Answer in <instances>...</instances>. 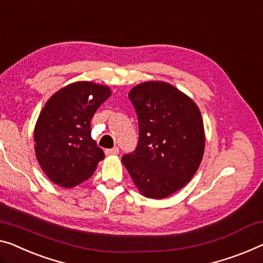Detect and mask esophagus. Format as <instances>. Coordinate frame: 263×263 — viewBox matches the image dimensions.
Returning a JSON list of instances; mask_svg holds the SVG:
<instances>
[{
    "label": "esophagus",
    "instance_id": "34e87169",
    "mask_svg": "<svg viewBox=\"0 0 263 263\" xmlns=\"http://www.w3.org/2000/svg\"><path fill=\"white\" fill-rule=\"evenodd\" d=\"M105 154H106V156L118 155L119 154V147L115 146L113 148H107V150H105Z\"/></svg>",
    "mask_w": 263,
    "mask_h": 263
}]
</instances>
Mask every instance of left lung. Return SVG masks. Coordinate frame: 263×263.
<instances>
[{
  "instance_id": "1",
  "label": "left lung",
  "mask_w": 263,
  "mask_h": 263,
  "mask_svg": "<svg viewBox=\"0 0 263 263\" xmlns=\"http://www.w3.org/2000/svg\"><path fill=\"white\" fill-rule=\"evenodd\" d=\"M138 117L136 150L121 162L145 197L162 199L191 181L204 152L201 112L170 84L146 81L128 93Z\"/></svg>"
}]
</instances>
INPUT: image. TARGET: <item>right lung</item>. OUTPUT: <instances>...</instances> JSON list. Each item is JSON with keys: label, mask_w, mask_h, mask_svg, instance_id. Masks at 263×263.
Wrapping results in <instances>:
<instances>
[{"label": "right lung", "mask_w": 263, "mask_h": 263, "mask_svg": "<svg viewBox=\"0 0 263 263\" xmlns=\"http://www.w3.org/2000/svg\"><path fill=\"white\" fill-rule=\"evenodd\" d=\"M111 96L107 86L70 84L53 94L35 125V154L47 177L62 187L85 182L104 159L91 137V119Z\"/></svg>", "instance_id": "add662e5"}]
</instances>
